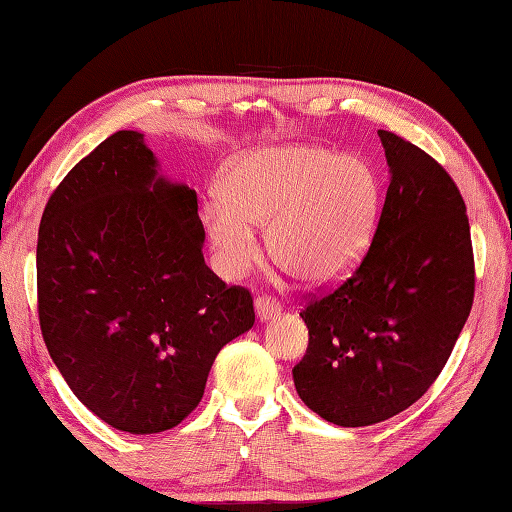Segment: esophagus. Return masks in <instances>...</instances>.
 Segmentation results:
<instances>
[{
	"mask_svg": "<svg viewBox=\"0 0 512 512\" xmlns=\"http://www.w3.org/2000/svg\"><path fill=\"white\" fill-rule=\"evenodd\" d=\"M255 310H257V317L262 319V322H266V319H273L282 313V304H279L275 297L264 295L255 299Z\"/></svg>",
	"mask_w": 512,
	"mask_h": 512,
	"instance_id": "34e87169",
	"label": "esophagus"
}]
</instances>
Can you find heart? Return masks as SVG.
I'll use <instances>...</instances> for the list:
<instances>
[{
	"mask_svg": "<svg viewBox=\"0 0 512 512\" xmlns=\"http://www.w3.org/2000/svg\"><path fill=\"white\" fill-rule=\"evenodd\" d=\"M379 210L364 159L315 146H275L230 162L202 226L219 270L239 277L257 262L255 226H266L273 262L310 286L344 277L362 257Z\"/></svg>",
	"mask_w": 512,
	"mask_h": 512,
	"instance_id": "b5f03b06",
	"label": "heart"
}]
</instances>
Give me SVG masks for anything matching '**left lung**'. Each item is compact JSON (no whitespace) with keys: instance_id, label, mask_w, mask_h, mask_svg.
Returning <instances> with one entry per match:
<instances>
[{"instance_id":"1","label":"left lung","mask_w":512,"mask_h":512,"mask_svg":"<svg viewBox=\"0 0 512 512\" xmlns=\"http://www.w3.org/2000/svg\"><path fill=\"white\" fill-rule=\"evenodd\" d=\"M390 182L373 242L335 288L306 295L308 348L293 379L337 426L379 424L413 406L442 373L475 297L464 197L446 168L377 130Z\"/></svg>"}]
</instances>
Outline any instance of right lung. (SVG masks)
Instances as JSON below:
<instances>
[{
    "mask_svg": "<svg viewBox=\"0 0 512 512\" xmlns=\"http://www.w3.org/2000/svg\"><path fill=\"white\" fill-rule=\"evenodd\" d=\"M153 150L117 130L48 197L37 313L75 397L133 435L177 426L215 357L255 324L253 295L204 262L197 193L157 177Z\"/></svg>",
    "mask_w": 512,
    "mask_h": 512,
    "instance_id": "obj_1",
    "label": "right lung"
}]
</instances>
